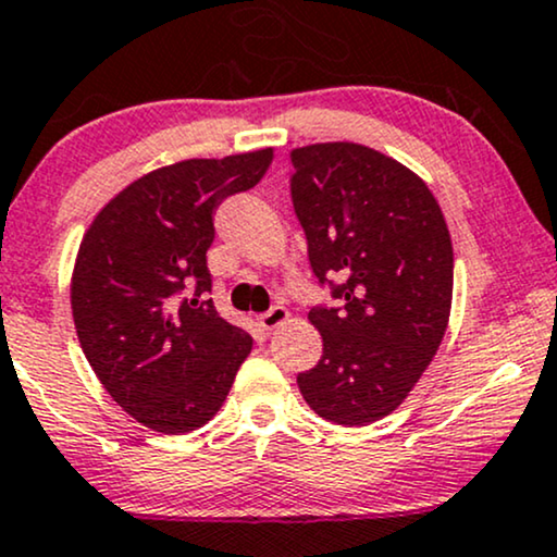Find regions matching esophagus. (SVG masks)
<instances>
[{"mask_svg": "<svg viewBox=\"0 0 557 557\" xmlns=\"http://www.w3.org/2000/svg\"><path fill=\"white\" fill-rule=\"evenodd\" d=\"M286 318H289V312H286V307L276 305V307H271V310H268V312L260 314L258 325L263 327V331H273V327H278L281 322H284Z\"/></svg>", "mask_w": 557, "mask_h": 557, "instance_id": "obj_1", "label": "esophagus"}]
</instances>
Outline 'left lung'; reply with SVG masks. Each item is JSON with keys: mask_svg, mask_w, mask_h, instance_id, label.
<instances>
[{"mask_svg": "<svg viewBox=\"0 0 557 557\" xmlns=\"http://www.w3.org/2000/svg\"><path fill=\"white\" fill-rule=\"evenodd\" d=\"M292 162L312 273L338 299L310 310L322 359L297 376L299 393L325 421L367 425L393 413L442 346L449 230L429 185L393 157L331 141L294 149Z\"/></svg>", "mask_w": 557, "mask_h": 557, "instance_id": "1", "label": "left lung"}]
</instances>
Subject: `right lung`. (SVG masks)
Segmentation results:
<instances>
[{"mask_svg": "<svg viewBox=\"0 0 557 557\" xmlns=\"http://www.w3.org/2000/svg\"><path fill=\"white\" fill-rule=\"evenodd\" d=\"M273 149L185 160L123 188L82 237L72 314L102 387L147 429L188 434L222 408L252 338L219 318L206 250L226 198Z\"/></svg>", "mask_w": 557, "mask_h": 557, "instance_id": "obj_1", "label": "right lung"}]
</instances>
